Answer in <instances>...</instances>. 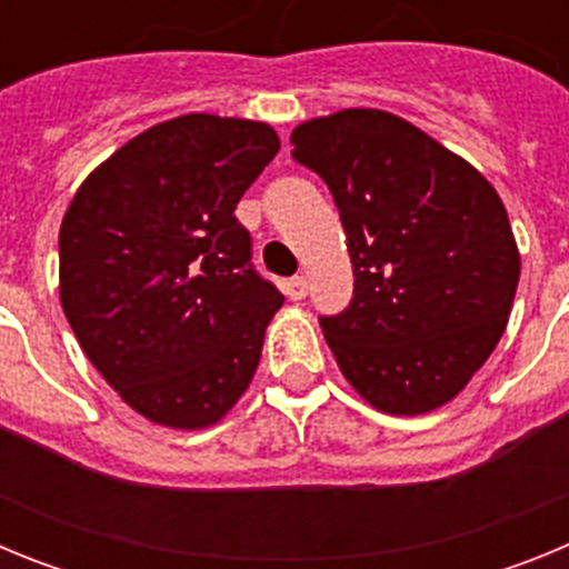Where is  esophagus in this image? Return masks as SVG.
<instances>
[{"instance_id":"34e87169","label":"esophagus","mask_w":569,"mask_h":569,"mask_svg":"<svg viewBox=\"0 0 569 569\" xmlns=\"http://www.w3.org/2000/svg\"><path fill=\"white\" fill-rule=\"evenodd\" d=\"M284 293H288V299L301 301L305 296H308V279H305V276H293V279H288L284 281Z\"/></svg>"}]
</instances>
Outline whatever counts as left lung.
<instances>
[{
    "mask_svg": "<svg viewBox=\"0 0 569 569\" xmlns=\"http://www.w3.org/2000/svg\"><path fill=\"white\" fill-rule=\"evenodd\" d=\"M290 142L333 193L353 261L350 308L321 316L341 376L381 413L439 410L507 328L521 256L505 202L470 162L387 110L319 116Z\"/></svg>",
    "mask_w": 569,
    "mask_h": 569,
    "instance_id": "8db88e82",
    "label": "left lung"
}]
</instances>
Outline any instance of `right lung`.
<instances>
[{
  "mask_svg": "<svg viewBox=\"0 0 569 569\" xmlns=\"http://www.w3.org/2000/svg\"><path fill=\"white\" fill-rule=\"evenodd\" d=\"M276 153L268 122L176 116L104 159L64 213V316L104 381L153 425L222 421L259 367L284 296L250 264L233 210Z\"/></svg>",
  "mask_w": 569,
  "mask_h": 569,
  "instance_id": "right-lung-1",
  "label": "right lung"
}]
</instances>
